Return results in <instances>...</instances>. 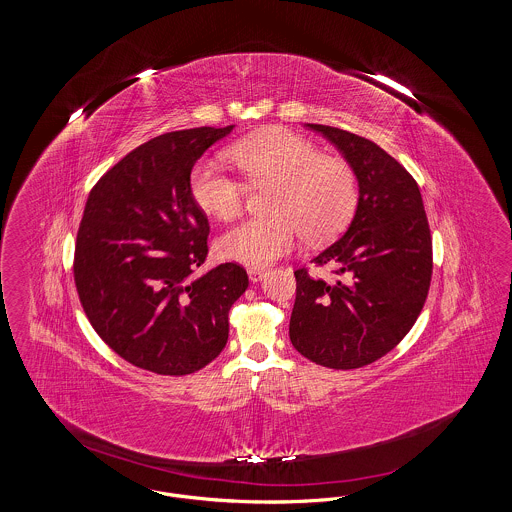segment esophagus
<instances>
[{"mask_svg": "<svg viewBox=\"0 0 512 512\" xmlns=\"http://www.w3.org/2000/svg\"><path fill=\"white\" fill-rule=\"evenodd\" d=\"M247 274H249V280H251V282H261V280L267 276L265 268H249Z\"/></svg>", "mask_w": 512, "mask_h": 512, "instance_id": "esophagus-1", "label": "esophagus"}]
</instances>
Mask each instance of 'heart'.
<instances>
[{
	"label": "heart",
	"instance_id": "obj_1",
	"mask_svg": "<svg viewBox=\"0 0 512 512\" xmlns=\"http://www.w3.org/2000/svg\"><path fill=\"white\" fill-rule=\"evenodd\" d=\"M230 159L255 186H274L270 219H247L219 240V253L240 265L268 267L288 255L301 232L326 240L340 232L357 205V176L349 163L324 157L313 142L286 128H268L230 147ZM195 205L215 219L236 217L245 184L215 159L199 161L190 176Z\"/></svg>",
	"mask_w": 512,
	"mask_h": 512
}]
</instances>
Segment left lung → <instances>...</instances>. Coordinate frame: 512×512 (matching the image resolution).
Segmentation results:
<instances>
[{
	"label": "left lung",
	"mask_w": 512,
	"mask_h": 512,
	"mask_svg": "<svg viewBox=\"0 0 512 512\" xmlns=\"http://www.w3.org/2000/svg\"><path fill=\"white\" fill-rule=\"evenodd\" d=\"M338 147L359 180L347 232L313 259L336 282L297 268L290 318L293 347L326 368L351 370L390 353L413 328L432 280V236L413 176L374 142L307 124Z\"/></svg>",
	"instance_id": "8db88e82"
}]
</instances>
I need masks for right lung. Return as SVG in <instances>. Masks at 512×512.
Masks as SVG:
<instances>
[{
	"instance_id": "right-lung-1",
	"label": "right lung",
	"mask_w": 512,
	"mask_h": 512,
	"mask_svg": "<svg viewBox=\"0 0 512 512\" xmlns=\"http://www.w3.org/2000/svg\"><path fill=\"white\" fill-rule=\"evenodd\" d=\"M232 128L161 134L122 157L88 195L74 284L99 338L130 365L184 376L226 345L228 311L249 280L238 263L195 274L209 251V220L190 174Z\"/></svg>"
}]
</instances>
